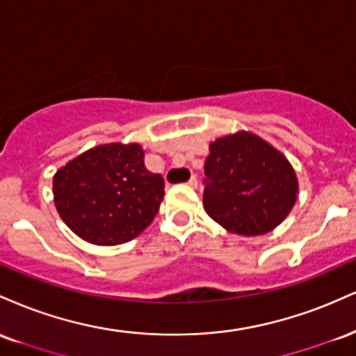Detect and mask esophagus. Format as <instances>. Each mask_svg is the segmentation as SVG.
<instances>
[{"instance_id":"1","label":"esophagus","mask_w":356,"mask_h":356,"mask_svg":"<svg viewBox=\"0 0 356 356\" xmlns=\"http://www.w3.org/2000/svg\"><path fill=\"white\" fill-rule=\"evenodd\" d=\"M188 185H190L191 188H196V186H198V178H196L193 175V177L188 179Z\"/></svg>"}]
</instances>
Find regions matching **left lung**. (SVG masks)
Returning a JSON list of instances; mask_svg holds the SVG:
<instances>
[{"instance_id": "1", "label": "left lung", "mask_w": 356, "mask_h": 356, "mask_svg": "<svg viewBox=\"0 0 356 356\" xmlns=\"http://www.w3.org/2000/svg\"><path fill=\"white\" fill-rule=\"evenodd\" d=\"M203 186L208 215L229 232L246 236L278 227L293 208L298 191L286 158L245 131L210 145Z\"/></svg>"}]
</instances>
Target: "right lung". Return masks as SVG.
I'll list each match as a JSON object with an SVG mask.
<instances>
[{
  "mask_svg": "<svg viewBox=\"0 0 356 356\" xmlns=\"http://www.w3.org/2000/svg\"><path fill=\"white\" fill-rule=\"evenodd\" d=\"M54 204L79 238L95 245L127 243L152 223L165 179L145 166L140 145L96 146L53 178Z\"/></svg>",
  "mask_w": 356,
  "mask_h": 356,
  "instance_id": "1",
  "label": "right lung"
}]
</instances>
